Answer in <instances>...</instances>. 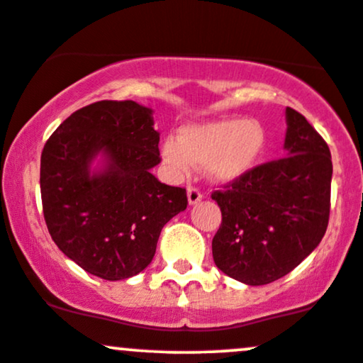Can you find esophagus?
<instances>
[{
    "label": "esophagus",
    "mask_w": 363,
    "mask_h": 363,
    "mask_svg": "<svg viewBox=\"0 0 363 363\" xmlns=\"http://www.w3.org/2000/svg\"><path fill=\"white\" fill-rule=\"evenodd\" d=\"M201 199H203V194H201L198 187H193V186L187 187V201H189L191 206H193V204H198Z\"/></svg>",
    "instance_id": "1"
}]
</instances>
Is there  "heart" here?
Wrapping results in <instances>:
<instances>
[{"label":"heart","mask_w":363,"mask_h":363,"mask_svg":"<svg viewBox=\"0 0 363 363\" xmlns=\"http://www.w3.org/2000/svg\"><path fill=\"white\" fill-rule=\"evenodd\" d=\"M267 148V132L257 120L204 121L187 125L177 142L162 147L164 162L177 176H186L193 165H206L211 181L228 184L243 179L259 165Z\"/></svg>","instance_id":"heart-1"}]
</instances>
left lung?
<instances>
[{"label":"left lung","mask_w":363,"mask_h":363,"mask_svg":"<svg viewBox=\"0 0 363 363\" xmlns=\"http://www.w3.org/2000/svg\"><path fill=\"white\" fill-rule=\"evenodd\" d=\"M286 157L257 165L215 191L221 225L213 238L216 267L247 286L296 269L325 237L330 218V148L301 113L286 108Z\"/></svg>","instance_id":"obj_1"}]
</instances>
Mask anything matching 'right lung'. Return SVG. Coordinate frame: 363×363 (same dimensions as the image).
Instances as JSON below:
<instances>
[{
    "instance_id": "obj_1",
    "label": "right lung",
    "mask_w": 363,
    "mask_h": 363,
    "mask_svg": "<svg viewBox=\"0 0 363 363\" xmlns=\"http://www.w3.org/2000/svg\"><path fill=\"white\" fill-rule=\"evenodd\" d=\"M152 113L135 101L93 103L64 120L42 150L50 237L65 257L106 281L142 272L164 225L187 208L186 189L150 172L160 162Z\"/></svg>"
}]
</instances>
